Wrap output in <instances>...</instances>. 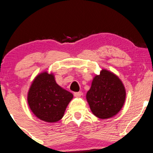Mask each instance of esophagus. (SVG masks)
I'll return each mask as SVG.
<instances>
[{"mask_svg":"<svg viewBox=\"0 0 153 153\" xmlns=\"http://www.w3.org/2000/svg\"><path fill=\"white\" fill-rule=\"evenodd\" d=\"M81 95H82L81 92H77L74 93V96L76 97V98H79V97L81 96Z\"/></svg>","mask_w":153,"mask_h":153,"instance_id":"obj_1","label":"esophagus"}]
</instances>
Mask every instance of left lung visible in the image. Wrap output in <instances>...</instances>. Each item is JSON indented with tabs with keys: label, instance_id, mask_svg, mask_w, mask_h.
<instances>
[{
	"label": "left lung",
	"instance_id": "8db88e82",
	"mask_svg": "<svg viewBox=\"0 0 153 153\" xmlns=\"http://www.w3.org/2000/svg\"><path fill=\"white\" fill-rule=\"evenodd\" d=\"M86 97L92 113L98 118L106 119L117 115L123 107L126 89L116 75L104 69L100 75L94 77Z\"/></svg>",
	"mask_w": 153,
	"mask_h": 153
}]
</instances>
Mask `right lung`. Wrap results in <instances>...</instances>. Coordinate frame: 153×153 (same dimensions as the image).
<instances>
[{"instance_id": "add662e5", "label": "right lung", "mask_w": 153, "mask_h": 153, "mask_svg": "<svg viewBox=\"0 0 153 153\" xmlns=\"http://www.w3.org/2000/svg\"><path fill=\"white\" fill-rule=\"evenodd\" d=\"M73 95L56 83L52 73L43 72L32 81L27 101L34 115L41 121L55 123L63 118Z\"/></svg>"}]
</instances>
